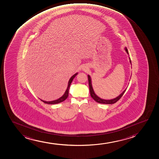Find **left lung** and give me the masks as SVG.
<instances>
[{"mask_svg": "<svg viewBox=\"0 0 159 159\" xmlns=\"http://www.w3.org/2000/svg\"><path fill=\"white\" fill-rule=\"evenodd\" d=\"M125 51H126L127 53L129 55L128 53V50L127 49V48L125 47ZM129 58L130 63L131 64V60L130 57H129ZM88 80H89V92H90V94L92 98H93L96 102L99 103H102V104H113L116 102H117L120 99L121 97H122L123 94H124L125 92L126 91V89H125L124 91L122 92V93H121L120 95L116 97V98H114L113 99H111V100H104V99H101L100 98H99L98 96H97L95 94V92L93 90V87H92V80L91 78L89 75H88Z\"/></svg>", "mask_w": 159, "mask_h": 159, "instance_id": "obj_1", "label": "left lung"}]
</instances>
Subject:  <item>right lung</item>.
I'll list each match as a JSON object with an SVG mask.
<instances>
[{"instance_id": "obj_1", "label": "right lung", "mask_w": 159, "mask_h": 159, "mask_svg": "<svg viewBox=\"0 0 159 159\" xmlns=\"http://www.w3.org/2000/svg\"><path fill=\"white\" fill-rule=\"evenodd\" d=\"M77 74H78V73H76V74H75L74 75H73V76L70 77V80L68 81L67 88V89H66V91H65V92L64 93V95H62V97H60V98H59L58 99L56 100L51 101H46L42 100H41L42 101V102H43L44 103H47V104H57V103H60V102H63V101L65 100L67 98V97H68L69 89H70V84H71V82H72V81H73V79L75 78V77L76 76Z\"/></svg>"}]
</instances>
